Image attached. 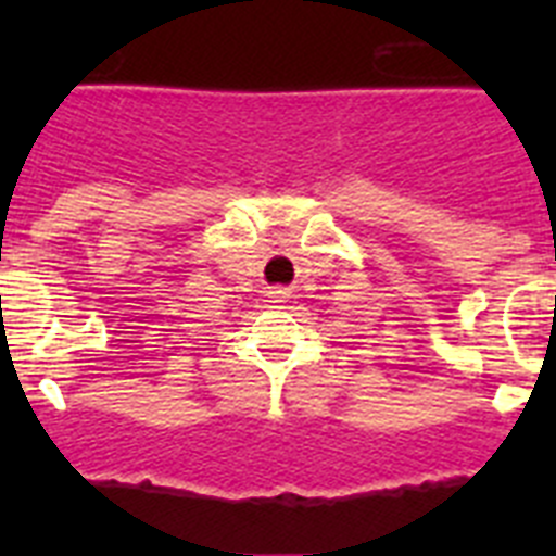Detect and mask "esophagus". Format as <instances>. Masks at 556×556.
Returning <instances> with one entry per match:
<instances>
[{"mask_svg":"<svg viewBox=\"0 0 556 556\" xmlns=\"http://www.w3.org/2000/svg\"><path fill=\"white\" fill-rule=\"evenodd\" d=\"M289 289L287 287H273L269 289V303H287Z\"/></svg>","mask_w":556,"mask_h":556,"instance_id":"1","label":"esophagus"}]
</instances>
